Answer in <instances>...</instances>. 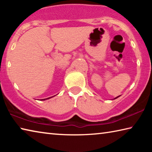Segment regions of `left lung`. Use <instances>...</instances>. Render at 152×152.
I'll return each mask as SVG.
<instances>
[{
	"label": "left lung",
	"instance_id": "1",
	"mask_svg": "<svg viewBox=\"0 0 152 152\" xmlns=\"http://www.w3.org/2000/svg\"><path fill=\"white\" fill-rule=\"evenodd\" d=\"M119 96H117L116 98H115V99H117V98H118V97H119Z\"/></svg>",
	"mask_w": 152,
	"mask_h": 152
}]
</instances>
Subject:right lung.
I'll list each match as a JSON object with an SVG mask.
<instances>
[{
  "mask_svg": "<svg viewBox=\"0 0 152 152\" xmlns=\"http://www.w3.org/2000/svg\"><path fill=\"white\" fill-rule=\"evenodd\" d=\"M54 96H56V95H54ZM54 96H51V97H49V98H47V99H41V101H45V100H48V99H51V98H52V97H53Z\"/></svg>",
  "mask_w": 152,
  "mask_h": 152,
  "instance_id": "1",
  "label": "right lung"
}]
</instances>
